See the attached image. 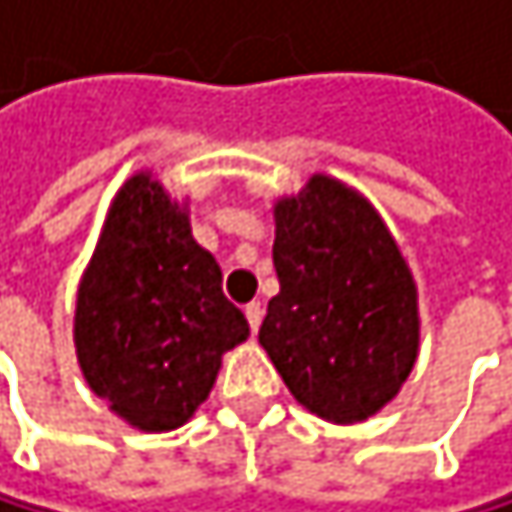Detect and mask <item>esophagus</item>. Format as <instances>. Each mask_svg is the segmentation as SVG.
Here are the masks:
<instances>
[{
	"label": "esophagus",
	"instance_id": "esophagus-1",
	"mask_svg": "<svg viewBox=\"0 0 512 512\" xmlns=\"http://www.w3.org/2000/svg\"><path fill=\"white\" fill-rule=\"evenodd\" d=\"M245 319H248L251 331H258L261 322H264V304H261V301H251V304L245 307Z\"/></svg>",
	"mask_w": 512,
	"mask_h": 512
}]
</instances>
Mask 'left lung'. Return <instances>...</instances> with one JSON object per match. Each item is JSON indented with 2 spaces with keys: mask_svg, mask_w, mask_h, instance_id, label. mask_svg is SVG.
Instances as JSON below:
<instances>
[{
  "mask_svg": "<svg viewBox=\"0 0 512 512\" xmlns=\"http://www.w3.org/2000/svg\"><path fill=\"white\" fill-rule=\"evenodd\" d=\"M279 294L258 341L316 418L359 424L396 399L421 350L418 285L359 190L316 171L273 202Z\"/></svg>",
  "mask_w": 512,
  "mask_h": 512,
  "instance_id": "8db88e82",
  "label": "left lung"
}]
</instances>
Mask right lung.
I'll return each mask as SVG.
<instances>
[{"mask_svg": "<svg viewBox=\"0 0 512 512\" xmlns=\"http://www.w3.org/2000/svg\"><path fill=\"white\" fill-rule=\"evenodd\" d=\"M221 282L214 254L193 239L190 199H174L153 171H134L110 202L73 316L82 378L128 427H184L224 353L248 338Z\"/></svg>", "mask_w": 512, "mask_h": 512, "instance_id": "obj_1", "label": "right lung"}]
</instances>
